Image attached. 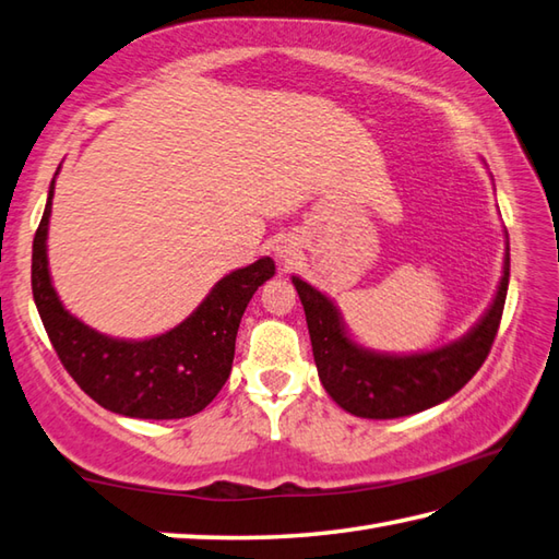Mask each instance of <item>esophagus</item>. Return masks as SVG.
I'll list each match as a JSON object with an SVG mask.
<instances>
[{
	"label": "esophagus",
	"mask_w": 559,
	"mask_h": 559,
	"mask_svg": "<svg viewBox=\"0 0 559 559\" xmlns=\"http://www.w3.org/2000/svg\"><path fill=\"white\" fill-rule=\"evenodd\" d=\"M276 257L283 261V264H290V261L295 259V251H298V247H295V242L290 237H281L276 242Z\"/></svg>",
	"instance_id": "esophagus-1"
}]
</instances>
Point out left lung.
<instances>
[{
    "mask_svg": "<svg viewBox=\"0 0 559 559\" xmlns=\"http://www.w3.org/2000/svg\"><path fill=\"white\" fill-rule=\"evenodd\" d=\"M308 320L317 373L338 407L364 419H397L445 402L489 356L509 290V242L504 276L489 310L457 342L412 356L376 354L346 334L342 314L324 293L293 276Z\"/></svg>",
    "mask_w": 559,
    "mask_h": 559,
    "instance_id": "left-lung-1",
    "label": "left lung"
}]
</instances>
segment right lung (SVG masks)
Masks as SVG:
<instances>
[{
	"instance_id": "right-lung-1",
	"label": "right lung",
	"mask_w": 559,
	"mask_h": 559,
	"mask_svg": "<svg viewBox=\"0 0 559 559\" xmlns=\"http://www.w3.org/2000/svg\"><path fill=\"white\" fill-rule=\"evenodd\" d=\"M55 177L31 259L33 300L55 354L76 385L108 412L133 419L193 417L229 378L239 322L251 295L276 273V264L271 257H261L227 273L181 324L159 336L142 342L106 336L64 310L52 288L46 239Z\"/></svg>"
}]
</instances>
